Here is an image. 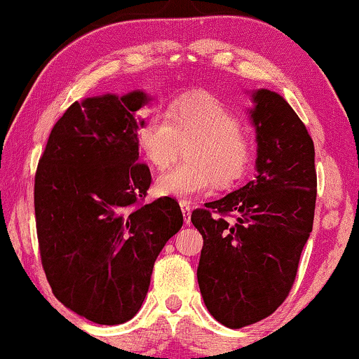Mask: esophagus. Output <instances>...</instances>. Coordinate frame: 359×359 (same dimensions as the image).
Segmentation results:
<instances>
[{
	"label": "esophagus",
	"instance_id": "1",
	"mask_svg": "<svg viewBox=\"0 0 359 359\" xmlns=\"http://www.w3.org/2000/svg\"><path fill=\"white\" fill-rule=\"evenodd\" d=\"M180 209H182L185 224H191V215H192V209L187 202H180Z\"/></svg>",
	"mask_w": 359,
	"mask_h": 359
}]
</instances>
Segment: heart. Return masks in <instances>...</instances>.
<instances>
[{
  "label": "heart",
  "mask_w": 359,
  "mask_h": 359,
  "mask_svg": "<svg viewBox=\"0 0 359 359\" xmlns=\"http://www.w3.org/2000/svg\"><path fill=\"white\" fill-rule=\"evenodd\" d=\"M138 145L155 168L172 165L184 147L191 145L187 165L170 168L155 180L161 196L182 202L202 196L214 184L234 185L245 175L252 158L239 116L209 95L172 103L167 115H150L138 130Z\"/></svg>",
  "instance_id": "b5f03b06"
}]
</instances>
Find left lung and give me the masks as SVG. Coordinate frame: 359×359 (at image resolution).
Here are the masks:
<instances>
[{"instance_id":"8db88e82","label":"left lung","mask_w":359,"mask_h":359,"mask_svg":"<svg viewBox=\"0 0 359 359\" xmlns=\"http://www.w3.org/2000/svg\"><path fill=\"white\" fill-rule=\"evenodd\" d=\"M252 102L256 177L191 217L204 237L201 294L209 313L231 330L254 325L284 303L316 205L314 144L304 123L279 93L261 88Z\"/></svg>"}]
</instances>
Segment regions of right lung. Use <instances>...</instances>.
<instances>
[{
  "mask_svg": "<svg viewBox=\"0 0 359 359\" xmlns=\"http://www.w3.org/2000/svg\"><path fill=\"white\" fill-rule=\"evenodd\" d=\"M140 90L75 102L55 123L34 175L41 264L60 303L97 325L137 314L154 262L180 231L177 201L144 204L152 175L138 161Z\"/></svg>",
  "mask_w": 359,
  "mask_h": 359,
  "instance_id": "add662e5",
  "label": "right lung"
}]
</instances>
